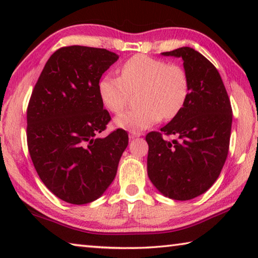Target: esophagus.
Here are the masks:
<instances>
[{"label":"esophagus","instance_id":"1","mask_svg":"<svg viewBox=\"0 0 258 258\" xmlns=\"http://www.w3.org/2000/svg\"><path fill=\"white\" fill-rule=\"evenodd\" d=\"M138 137H141V133H140V132H131L130 133V138L131 139H135V138H138Z\"/></svg>","mask_w":258,"mask_h":258}]
</instances>
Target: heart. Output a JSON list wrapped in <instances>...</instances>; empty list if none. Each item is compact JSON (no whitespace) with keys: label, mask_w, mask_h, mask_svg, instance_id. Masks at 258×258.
I'll return each instance as SVG.
<instances>
[{"label":"heart","mask_w":258,"mask_h":258,"mask_svg":"<svg viewBox=\"0 0 258 258\" xmlns=\"http://www.w3.org/2000/svg\"><path fill=\"white\" fill-rule=\"evenodd\" d=\"M103 106L113 113L127 107L132 94L140 104L116 118L119 127L141 131L161 118L173 119L190 94V78L184 68L145 54L131 56L120 67V76L107 74L98 84Z\"/></svg>","instance_id":"heart-1"}]
</instances>
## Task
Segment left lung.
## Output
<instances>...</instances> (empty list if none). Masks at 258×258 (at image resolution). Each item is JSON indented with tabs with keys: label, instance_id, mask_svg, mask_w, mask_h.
<instances>
[{
	"label": "left lung",
	"instance_id": "obj_1",
	"mask_svg": "<svg viewBox=\"0 0 258 258\" xmlns=\"http://www.w3.org/2000/svg\"><path fill=\"white\" fill-rule=\"evenodd\" d=\"M163 54L183 59L190 94L176 117L147 134L148 175L166 197L190 200L220 176L229 154L232 108L217 69L202 53L184 46Z\"/></svg>",
	"mask_w": 258,
	"mask_h": 258
}]
</instances>
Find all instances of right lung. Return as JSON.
<instances>
[{"label":"right lung","instance_id":"right-lung-1","mask_svg":"<svg viewBox=\"0 0 258 258\" xmlns=\"http://www.w3.org/2000/svg\"><path fill=\"white\" fill-rule=\"evenodd\" d=\"M117 59L118 54L99 47H60L47 60L30 95V158L47 189L66 203L98 199L115 178L128 145L121 128L98 138L111 119L98 84Z\"/></svg>","mask_w":258,"mask_h":258}]
</instances>
